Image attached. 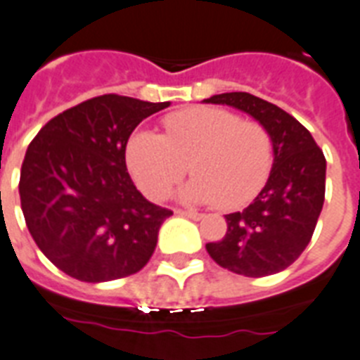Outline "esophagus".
Masks as SVG:
<instances>
[{
	"mask_svg": "<svg viewBox=\"0 0 360 360\" xmlns=\"http://www.w3.org/2000/svg\"><path fill=\"white\" fill-rule=\"evenodd\" d=\"M178 215H182V217H189V219L198 221L202 219V214H198V212H193V210H176Z\"/></svg>",
	"mask_w": 360,
	"mask_h": 360,
	"instance_id": "esophagus-1",
	"label": "esophagus"
}]
</instances>
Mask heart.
I'll return each mask as SVG.
<instances>
[{"mask_svg": "<svg viewBox=\"0 0 360 360\" xmlns=\"http://www.w3.org/2000/svg\"><path fill=\"white\" fill-rule=\"evenodd\" d=\"M163 135L139 130L126 143V167L148 198H163L189 169L186 202L236 210L266 186L273 165L269 131L221 108H189L163 120Z\"/></svg>", "mask_w": 360, "mask_h": 360, "instance_id": "obj_1", "label": "heart"}]
</instances>
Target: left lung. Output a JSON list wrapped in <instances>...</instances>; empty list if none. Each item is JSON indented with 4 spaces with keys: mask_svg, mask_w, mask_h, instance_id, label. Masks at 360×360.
<instances>
[{
    "mask_svg": "<svg viewBox=\"0 0 360 360\" xmlns=\"http://www.w3.org/2000/svg\"><path fill=\"white\" fill-rule=\"evenodd\" d=\"M204 102L240 109L273 143L266 186L245 210L225 215V238L206 243V251L238 275H275L297 260L314 234L326 200V156L310 131L275 103L249 93L214 94Z\"/></svg>",
    "mask_w": 360,
    "mask_h": 360,
    "instance_id": "obj_1",
    "label": "left lung"
}]
</instances>
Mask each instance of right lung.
<instances>
[{
  "instance_id": "add662e5",
  "label": "right lung",
  "mask_w": 360,
  "mask_h": 360,
  "mask_svg": "<svg viewBox=\"0 0 360 360\" xmlns=\"http://www.w3.org/2000/svg\"><path fill=\"white\" fill-rule=\"evenodd\" d=\"M171 102L103 94L59 113L27 146L20 202L31 238L83 283L146 266L171 210L148 202L126 171V143L141 120Z\"/></svg>"
}]
</instances>
